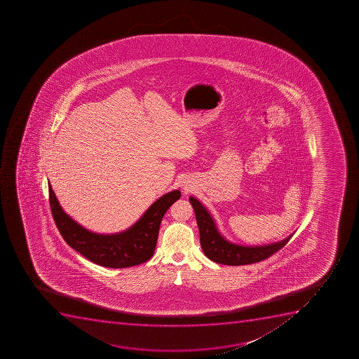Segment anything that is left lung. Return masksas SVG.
<instances>
[{"instance_id": "8db88e82", "label": "left lung", "mask_w": 359, "mask_h": 359, "mask_svg": "<svg viewBox=\"0 0 359 359\" xmlns=\"http://www.w3.org/2000/svg\"><path fill=\"white\" fill-rule=\"evenodd\" d=\"M189 203L196 212V222L200 231V243L205 255L214 262L227 266H245L259 262L278 252L287 245L291 236L271 245L259 247H243L228 242L217 231L213 217L200 201L191 196Z\"/></svg>"}]
</instances>
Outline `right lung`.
I'll list each match as a JSON object with an SVG mask.
<instances>
[{
	"label": "right lung",
	"instance_id": "obj_1",
	"mask_svg": "<svg viewBox=\"0 0 359 359\" xmlns=\"http://www.w3.org/2000/svg\"><path fill=\"white\" fill-rule=\"evenodd\" d=\"M180 196V191L161 196L128 231L118 234H96L65 213L49 184L51 214L65 241L91 262L107 268H126L149 261L156 249L163 217Z\"/></svg>",
	"mask_w": 359,
	"mask_h": 359
}]
</instances>
